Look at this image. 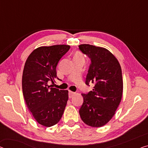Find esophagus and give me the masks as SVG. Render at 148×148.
I'll return each instance as SVG.
<instances>
[{
    "label": "esophagus",
    "mask_w": 148,
    "mask_h": 148,
    "mask_svg": "<svg viewBox=\"0 0 148 148\" xmlns=\"http://www.w3.org/2000/svg\"><path fill=\"white\" fill-rule=\"evenodd\" d=\"M74 94H75V92H73L72 91H69V92H68V96H69L70 98H72V97L74 96Z\"/></svg>",
    "instance_id": "obj_1"
}]
</instances>
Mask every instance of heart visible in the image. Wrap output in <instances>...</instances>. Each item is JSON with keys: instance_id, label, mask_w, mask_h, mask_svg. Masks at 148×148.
<instances>
[{"instance_id": "b5f03b06", "label": "heart", "mask_w": 148, "mask_h": 148, "mask_svg": "<svg viewBox=\"0 0 148 148\" xmlns=\"http://www.w3.org/2000/svg\"><path fill=\"white\" fill-rule=\"evenodd\" d=\"M75 57H77V58H82V56H80V54H76V56H75Z\"/></svg>"}]
</instances>
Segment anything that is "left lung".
<instances>
[{
  "mask_svg": "<svg viewBox=\"0 0 148 148\" xmlns=\"http://www.w3.org/2000/svg\"><path fill=\"white\" fill-rule=\"evenodd\" d=\"M78 47L91 61L85 84L94 85L92 91L82 94L84 102L79 114L86 124L103 126L115 114L122 99V69L116 57L106 48L90 45Z\"/></svg>",
  "mask_w": 148,
  "mask_h": 148,
  "instance_id": "left-lung-1",
  "label": "left lung"
}]
</instances>
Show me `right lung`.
Wrapping results in <instances>:
<instances>
[{"mask_svg":"<svg viewBox=\"0 0 148 148\" xmlns=\"http://www.w3.org/2000/svg\"><path fill=\"white\" fill-rule=\"evenodd\" d=\"M68 45L41 46L28 57L22 86L28 108L40 124L50 127L62 116L68 99V90L53 88L57 78L56 66L70 50Z\"/></svg>","mask_w":148,"mask_h":148,"instance_id":"obj_1","label":"right lung"}]
</instances>
